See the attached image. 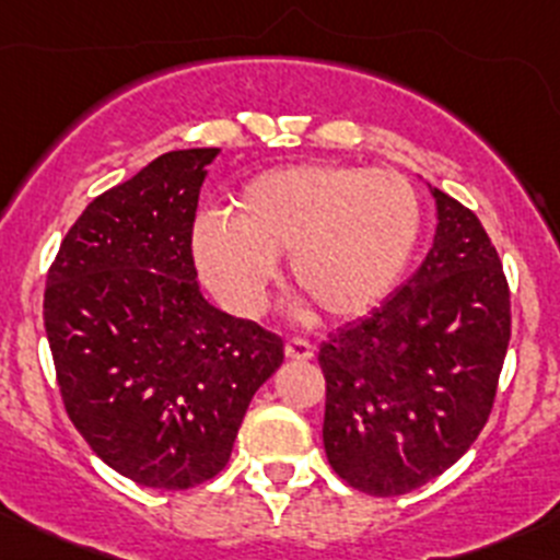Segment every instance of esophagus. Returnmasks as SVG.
I'll list each match as a JSON object with an SVG mask.
<instances>
[{
  "label": "esophagus",
  "instance_id": "esophagus-1",
  "mask_svg": "<svg viewBox=\"0 0 560 560\" xmlns=\"http://www.w3.org/2000/svg\"><path fill=\"white\" fill-rule=\"evenodd\" d=\"M285 355L291 361H310L315 355V348L307 342V339H288L285 342Z\"/></svg>",
  "mask_w": 560,
  "mask_h": 560
}]
</instances>
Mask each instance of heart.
I'll use <instances>...</instances> for the list:
<instances>
[{
	"instance_id": "1",
	"label": "heart",
	"mask_w": 560,
	"mask_h": 560,
	"mask_svg": "<svg viewBox=\"0 0 560 560\" xmlns=\"http://www.w3.org/2000/svg\"><path fill=\"white\" fill-rule=\"evenodd\" d=\"M423 229L420 196L396 170L302 164L269 170L242 188L232 218L194 226L201 280L234 315L267 302L275 258L328 318H359L405 278Z\"/></svg>"
}]
</instances>
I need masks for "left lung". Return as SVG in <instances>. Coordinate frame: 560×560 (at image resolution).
Instances as JSON below:
<instances>
[{"label": "left lung", "instance_id": "obj_1", "mask_svg": "<svg viewBox=\"0 0 560 560\" xmlns=\"http://www.w3.org/2000/svg\"><path fill=\"white\" fill-rule=\"evenodd\" d=\"M436 201L434 245L377 310L328 334L323 447L348 486L401 495L451 469L491 415L510 288L482 223Z\"/></svg>", "mask_w": 560, "mask_h": 560}]
</instances>
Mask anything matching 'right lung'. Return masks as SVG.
I'll use <instances>...</instances> for the list:
<instances>
[{"label":"right lung","mask_w":560,"mask_h":560,"mask_svg":"<svg viewBox=\"0 0 560 560\" xmlns=\"http://www.w3.org/2000/svg\"><path fill=\"white\" fill-rule=\"evenodd\" d=\"M218 148L170 151L96 196L45 285V331L69 420L118 475L186 491L229 464L282 339L212 307L191 234Z\"/></svg>","instance_id":"right-lung-1"}]
</instances>
